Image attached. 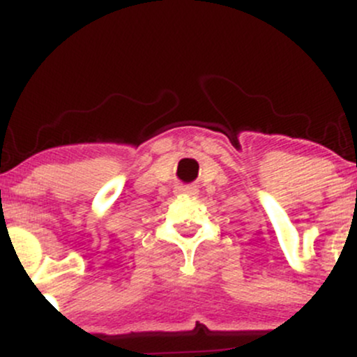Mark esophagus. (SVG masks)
<instances>
[{"instance_id":"34e87169","label":"esophagus","mask_w":357,"mask_h":357,"mask_svg":"<svg viewBox=\"0 0 357 357\" xmlns=\"http://www.w3.org/2000/svg\"><path fill=\"white\" fill-rule=\"evenodd\" d=\"M176 192H178V195H192V192H195V188L178 186V188H176Z\"/></svg>"}]
</instances>
